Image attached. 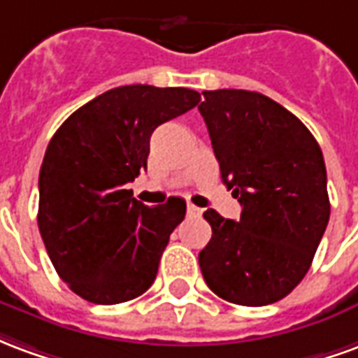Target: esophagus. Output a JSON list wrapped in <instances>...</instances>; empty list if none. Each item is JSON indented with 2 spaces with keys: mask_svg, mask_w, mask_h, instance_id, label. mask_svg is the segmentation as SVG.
<instances>
[{
  "mask_svg": "<svg viewBox=\"0 0 358 358\" xmlns=\"http://www.w3.org/2000/svg\"><path fill=\"white\" fill-rule=\"evenodd\" d=\"M187 213H189V215H201L203 209L195 207V205H192V203H187Z\"/></svg>",
  "mask_w": 358,
  "mask_h": 358,
  "instance_id": "1",
  "label": "esophagus"
}]
</instances>
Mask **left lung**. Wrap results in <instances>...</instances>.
Here are the masks:
<instances>
[{
  "mask_svg": "<svg viewBox=\"0 0 358 358\" xmlns=\"http://www.w3.org/2000/svg\"><path fill=\"white\" fill-rule=\"evenodd\" d=\"M199 105L220 176L240 220L203 213L213 238L203 278L224 301L263 307L284 299L310 268L330 220L326 164L315 136L259 92L210 90Z\"/></svg>",
  "mask_w": 358,
  "mask_h": 358,
  "instance_id": "8db88e82",
  "label": "left lung"
}]
</instances>
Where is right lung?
<instances>
[{
    "instance_id": "obj_1",
    "label": "right lung",
    "mask_w": 358,
    "mask_h": 358,
    "mask_svg": "<svg viewBox=\"0 0 358 358\" xmlns=\"http://www.w3.org/2000/svg\"><path fill=\"white\" fill-rule=\"evenodd\" d=\"M201 101L187 88L120 86L61 124L40 169L38 226L51 263L82 299L117 305L148 292L186 201L148 207L124 189L148 169L157 126Z\"/></svg>"
}]
</instances>
